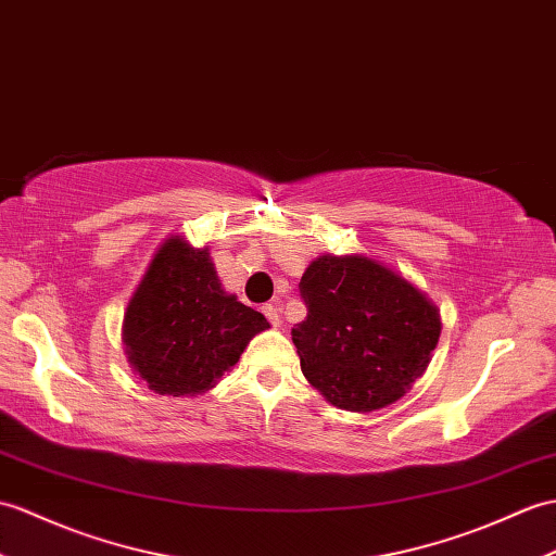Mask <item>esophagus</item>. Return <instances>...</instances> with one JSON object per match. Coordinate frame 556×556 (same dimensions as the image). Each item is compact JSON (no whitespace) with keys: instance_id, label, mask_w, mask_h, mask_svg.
Here are the masks:
<instances>
[{"instance_id":"34e87169","label":"esophagus","mask_w":556,"mask_h":556,"mask_svg":"<svg viewBox=\"0 0 556 556\" xmlns=\"http://www.w3.org/2000/svg\"><path fill=\"white\" fill-rule=\"evenodd\" d=\"M263 313H265V317L269 319V325H273V327H279V325H281L279 307H277L275 303H265V305H263Z\"/></svg>"}]
</instances>
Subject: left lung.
I'll return each instance as SVG.
<instances>
[{
    "label": "left lung",
    "mask_w": 556,
    "mask_h": 556,
    "mask_svg": "<svg viewBox=\"0 0 556 556\" xmlns=\"http://www.w3.org/2000/svg\"><path fill=\"white\" fill-rule=\"evenodd\" d=\"M299 289L307 317L291 337L305 379L331 405L381 409L429 367L441 317L393 269L365 255H319Z\"/></svg>",
    "instance_id": "left-lung-1"
}]
</instances>
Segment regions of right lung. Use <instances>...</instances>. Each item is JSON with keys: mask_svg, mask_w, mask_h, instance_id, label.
Listing matches in <instances>:
<instances>
[{"mask_svg": "<svg viewBox=\"0 0 556 556\" xmlns=\"http://www.w3.org/2000/svg\"><path fill=\"white\" fill-rule=\"evenodd\" d=\"M267 327L257 309L219 289L208 251L173 237L127 305L123 339L149 389L177 397L213 389Z\"/></svg>", "mask_w": 556, "mask_h": 556, "instance_id": "add662e5", "label": "right lung"}]
</instances>
